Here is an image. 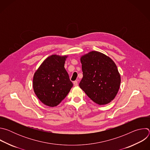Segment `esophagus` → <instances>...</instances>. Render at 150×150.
Returning <instances> with one entry per match:
<instances>
[{
  "mask_svg": "<svg viewBox=\"0 0 150 150\" xmlns=\"http://www.w3.org/2000/svg\"><path fill=\"white\" fill-rule=\"evenodd\" d=\"M74 86H78V81H74Z\"/></svg>",
  "mask_w": 150,
  "mask_h": 150,
  "instance_id": "esophagus-1",
  "label": "esophagus"
}]
</instances>
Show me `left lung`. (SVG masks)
<instances>
[{
    "instance_id": "obj_1",
    "label": "left lung",
    "mask_w": 150,
    "mask_h": 150,
    "mask_svg": "<svg viewBox=\"0 0 150 150\" xmlns=\"http://www.w3.org/2000/svg\"><path fill=\"white\" fill-rule=\"evenodd\" d=\"M81 62L83 77L79 84L80 88L96 103H109L117 94L121 81L115 62L96 51L82 56Z\"/></svg>"
}]
</instances>
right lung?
<instances>
[{"label":"right lung","mask_w":150,"mask_h":150,"mask_svg":"<svg viewBox=\"0 0 150 150\" xmlns=\"http://www.w3.org/2000/svg\"><path fill=\"white\" fill-rule=\"evenodd\" d=\"M67 58V56H50L34 75V91L38 99L47 106L57 105L73 86L64 67Z\"/></svg>","instance_id":"obj_1"}]
</instances>
